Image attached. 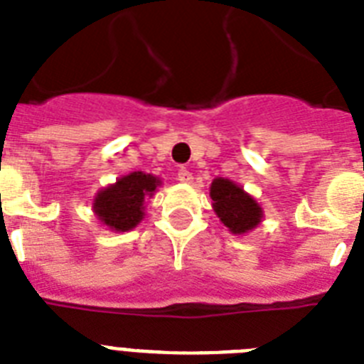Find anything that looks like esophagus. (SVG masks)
Returning a JSON list of instances; mask_svg holds the SVG:
<instances>
[{
  "label": "esophagus",
  "mask_w": 364,
  "mask_h": 364,
  "mask_svg": "<svg viewBox=\"0 0 364 364\" xmlns=\"http://www.w3.org/2000/svg\"><path fill=\"white\" fill-rule=\"evenodd\" d=\"M178 180L180 182H184V184H191L193 175L188 171V169H178Z\"/></svg>",
  "instance_id": "34e87169"
}]
</instances>
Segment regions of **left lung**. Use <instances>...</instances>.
I'll return each instance as SVG.
<instances>
[{
  "mask_svg": "<svg viewBox=\"0 0 364 364\" xmlns=\"http://www.w3.org/2000/svg\"><path fill=\"white\" fill-rule=\"evenodd\" d=\"M209 195L216 216L232 235H245L262 222L263 211L258 202L229 178L213 180Z\"/></svg>",
  "mask_w": 364,
  "mask_h": 364,
  "instance_id": "8db88e82",
  "label": "left lung"
}]
</instances>
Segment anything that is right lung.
Returning <instances> with one entry per match:
<instances>
[{
    "mask_svg": "<svg viewBox=\"0 0 364 364\" xmlns=\"http://www.w3.org/2000/svg\"><path fill=\"white\" fill-rule=\"evenodd\" d=\"M159 186L156 176L133 171L99 191L93 198V211L112 231H132L144 218V198L153 196Z\"/></svg>",
    "mask_w": 364,
    "mask_h": 364,
    "instance_id": "obj_1",
    "label": "right lung"
}]
</instances>
